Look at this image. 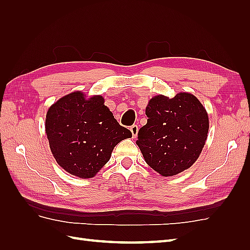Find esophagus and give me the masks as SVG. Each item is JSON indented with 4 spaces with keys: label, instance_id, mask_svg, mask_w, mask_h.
<instances>
[{
    "label": "esophagus",
    "instance_id": "obj_1",
    "mask_svg": "<svg viewBox=\"0 0 250 250\" xmlns=\"http://www.w3.org/2000/svg\"><path fill=\"white\" fill-rule=\"evenodd\" d=\"M130 131H131V133H132V137L133 138H135L138 135V132H139V126L138 125H132V126H130Z\"/></svg>",
    "mask_w": 250,
    "mask_h": 250
}]
</instances>
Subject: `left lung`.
<instances>
[{"label":"left lung","mask_w":250,"mask_h":250,"mask_svg":"<svg viewBox=\"0 0 250 250\" xmlns=\"http://www.w3.org/2000/svg\"><path fill=\"white\" fill-rule=\"evenodd\" d=\"M147 124L137 144L151 168L172 176L190 168L201 153L208 131L206 108L195 96L179 93L172 99L156 96L146 107Z\"/></svg>","instance_id":"left-lung-1"}]
</instances>
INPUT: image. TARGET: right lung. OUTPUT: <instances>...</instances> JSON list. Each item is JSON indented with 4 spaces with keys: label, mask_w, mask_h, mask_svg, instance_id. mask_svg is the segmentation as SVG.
I'll list each match as a JSON object with an SVG mask.
<instances>
[{
    "label": "right lung",
    "mask_w": 250,
    "mask_h": 250,
    "mask_svg": "<svg viewBox=\"0 0 250 250\" xmlns=\"http://www.w3.org/2000/svg\"><path fill=\"white\" fill-rule=\"evenodd\" d=\"M46 133L58 165L81 178L94 177L117 144L132 137L101 96L86 100L81 92L62 97L49 108Z\"/></svg>",
    "instance_id": "1"
}]
</instances>
